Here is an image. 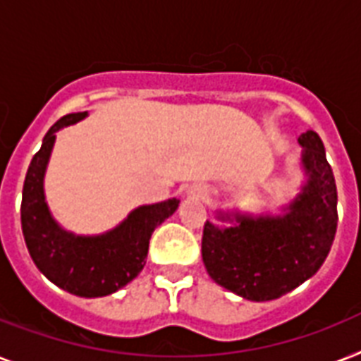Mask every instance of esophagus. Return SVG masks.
<instances>
[{
    "label": "esophagus",
    "instance_id": "obj_1",
    "mask_svg": "<svg viewBox=\"0 0 361 361\" xmlns=\"http://www.w3.org/2000/svg\"><path fill=\"white\" fill-rule=\"evenodd\" d=\"M198 196H200V198H204V196H206V192H204V189L198 190Z\"/></svg>",
    "mask_w": 361,
    "mask_h": 361
}]
</instances>
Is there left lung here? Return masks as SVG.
<instances>
[{
	"mask_svg": "<svg viewBox=\"0 0 361 361\" xmlns=\"http://www.w3.org/2000/svg\"><path fill=\"white\" fill-rule=\"evenodd\" d=\"M310 180L283 216H235L239 226L204 224L202 259L219 286L248 300H274L321 269L338 230V190L323 140L298 137Z\"/></svg>",
	"mask_w": 361,
	"mask_h": 361,
	"instance_id": "obj_1",
	"label": "left lung"
}]
</instances>
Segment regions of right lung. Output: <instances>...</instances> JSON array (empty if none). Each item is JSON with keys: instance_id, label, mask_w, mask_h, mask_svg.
<instances>
[{"instance_id": "1", "label": "right lung", "mask_w": 361, "mask_h": 361, "mask_svg": "<svg viewBox=\"0 0 361 361\" xmlns=\"http://www.w3.org/2000/svg\"><path fill=\"white\" fill-rule=\"evenodd\" d=\"M87 113L59 118L33 155L22 192V231L35 265L49 282L78 297H105L130 283L146 263L154 230L178 209L180 200L142 206L118 228L98 237H75L61 230L44 202L42 178L54 148L55 131L75 124Z\"/></svg>"}]
</instances>
